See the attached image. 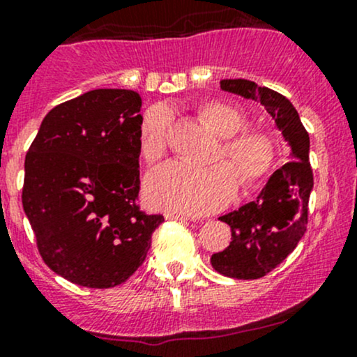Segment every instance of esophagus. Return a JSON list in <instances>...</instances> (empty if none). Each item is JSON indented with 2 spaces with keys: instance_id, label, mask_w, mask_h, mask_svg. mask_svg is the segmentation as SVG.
<instances>
[{
  "instance_id": "esophagus-1",
  "label": "esophagus",
  "mask_w": 357,
  "mask_h": 357,
  "mask_svg": "<svg viewBox=\"0 0 357 357\" xmlns=\"http://www.w3.org/2000/svg\"><path fill=\"white\" fill-rule=\"evenodd\" d=\"M165 216H167V220H177V221H190V220H192L190 216H185V214H180V213H167Z\"/></svg>"
}]
</instances>
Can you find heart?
<instances>
[{"label":"heart","mask_w":357,"mask_h":357,"mask_svg":"<svg viewBox=\"0 0 357 357\" xmlns=\"http://www.w3.org/2000/svg\"><path fill=\"white\" fill-rule=\"evenodd\" d=\"M201 117L218 136L228 137L223 153L238 170L245 187L266 177L274 163V144L260 132H243V112L226 102L202 105ZM172 114L165 105H155L144 112L139 126V151L146 162H155L167 148V134ZM229 163L195 167L182 162H168L156 167L144 178V199L151 208L183 214H208L225 208L238 189V175Z\"/></svg>","instance_id":"obj_1"}]
</instances>
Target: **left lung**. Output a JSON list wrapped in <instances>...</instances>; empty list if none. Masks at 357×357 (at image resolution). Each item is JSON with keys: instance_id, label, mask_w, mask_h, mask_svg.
<instances>
[{"instance_id": "8db88e82", "label": "left lung", "mask_w": 357, "mask_h": 357, "mask_svg": "<svg viewBox=\"0 0 357 357\" xmlns=\"http://www.w3.org/2000/svg\"><path fill=\"white\" fill-rule=\"evenodd\" d=\"M221 90L259 102L289 148V162L271 175L254 201L220 218L231 228V241L211 257V266L226 278L259 279L275 269L306 231L313 189L310 136L293 103L278 91L248 79H223Z\"/></svg>"}]
</instances>
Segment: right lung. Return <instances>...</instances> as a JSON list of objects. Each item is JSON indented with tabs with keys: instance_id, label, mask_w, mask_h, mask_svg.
Wrapping results in <instances>:
<instances>
[{
	"instance_id": "add662e5",
	"label": "right lung",
	"mask_w": 357,
	"mask_h": 357,
	"mask_svg": "<svg viewBox=\"0 0 357 357\" xmlns=\"http://www.w3.org/2000/svg\"><path fill=\"white\" fill-rule=\"evenodd\" d=\"M143 98L100 88L54 107L25 156L22 204L44 262L78 286L122 284L163 216L137 206Z\"/></svg>"
}]
</instances>
